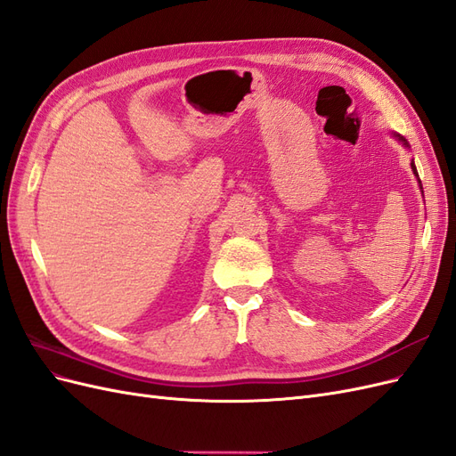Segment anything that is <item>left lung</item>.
Masks as SVG:
<instances>
[{
    "mask_svg": "<svg viewBox=\"0 0 456 456\" xmlns=\"http://www.w3.org/2000/svg\"><path fill=\"white\" fill-rule=\"evenodd\" d=\"M394 136H395V139H397L399 142H402L403 146H409V144H407V141L403 139V136H402V134H395V133H394ZM411 169H412V173H415V175L419 176V173H417V167H415V163H411ZM419 183H420V181H419ZM420 188H422V184H420Z\"/></svg>",
    "mask_w": 456,
    "mask_h": 456,
    "instance_id": "1",
    "label": "left lung"
}]
</instances>
